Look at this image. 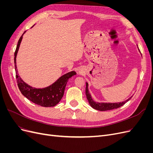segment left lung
Returning a JSON list of instances; mask_svg holds the SVG:
<instances>
[{"label":"left lung","mask_w":153,"mask_h":153,"mask_svg":"<svg viewBox=\"0 0 153 153\" xmlns=\"http://www.w3.org/2000/svg\"><path fill=\"white\" fill-rule=\"evenodd\" d=\"M85 94L87 99L89 101V103L90 105L92 106V108L98 110L100 111H105V110H113L115 108H117L121 107V106L124 105L126 103L127 101H128L131 98V97H130L129 99L127 100L123 101L122 103H98V102H95V101H93V100L92 99L91 96L89 93V90H88V84L86 83V88H85Z\"/></svg>","instance_id":"left-lung-1"}]
</instances>
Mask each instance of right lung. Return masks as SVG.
<instances>
[{"label":"right lung","mask_w":153,"mask_h":153,"mask_svg":"<svg viewBox=\"0 0 153 153\" xmlns=\"http://www.w3.org/2000/svg\"><path fill=\"white\" fill-rule=\"evenodd\" d=\"M25 32V31L23 33L20 38L18 40L15 52V58H14L18 87L22 94L34 103L41 106H44V107L54 106L62 99L68 80L71 76L75 75L76 73L74 71L69 72L60 77L53 84L47 87L43 88V89H36V88L32 87L28 84H27L18 75L16 63V55L20 47L23 35L24 34Z\"/></svg>","instance_id":"1"}]
</instances>
